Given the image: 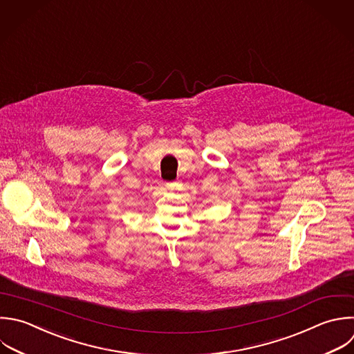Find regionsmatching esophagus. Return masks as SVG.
I'll return each instance as SVG.
<instances>
[{"instance_id":"obj_1","label":"esophagus","mask_w":354,"mask_h":354,"mask_svg":"<svg viewBox=\"0 0 354 354\" xmlns=\"http://www.w3.org/2000/svg\"><path fill=\"white\" fill-rule=\"evenodd\" d=\"M166 188H167L169 191H174V189H177V183H167V184H166Z\"/></svg>"}]
</instances>
